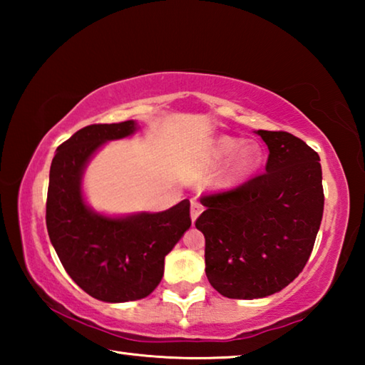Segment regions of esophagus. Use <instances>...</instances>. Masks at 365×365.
I'll use <instances>...</instances> for the list:
<instances>
[{
	"instance_id": "obj_1",
	"label": "esophagus",
	"mask_w": 365,
	"mask_h": 365,
	"mask_svg": "<svg viewBox=\"0 0 365 365\" xmlns=\"http://www.w3.org/2000/svg\"><path fill=\"white\" fill-rule=\"evenodd\" d=\"M202 212V206L200 205L197 201H191V209H190V215H191V220H196L200 217V214Z\"/></svg>"
}]
</instances>
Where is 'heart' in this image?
I'll list each match as a JSON object with an SVG mask.
<instances>
[{
  "label": "heart",
  "instance_id": "obj_1",
  "mask_svg": "<svg viewBox=\"0 0 365 365\" xmlns=\"http://www.w3.org/2000/svg\"><path fill=\"white\" fill-rule=\"evenodd\" d=\"M211 159L214 164H224L215 175V185L232 188L261 168L262 150L257 143L242 145L238 138L219 137L211 148Z\"/></svg>",
  "mask_w": 365,
  "mask_h": 365
}]
</instances>
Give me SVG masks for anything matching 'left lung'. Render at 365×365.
Returning a JSON list of instances; mask_svg holds the SVG:
<instances>
[{
  "instance_id": "left-lung-1",
  "label": "left lung",
  "mask_w": 365,
  "mask_h": 365,
  "mask_svg": "<svg viewBox=\"0 0 365 365\" xmlns=\"http://www.w3.org/2000/svg\"><path fill=\"white\" fill-rule=\"evenodd\" d=\"M269 148L262 175L201 197L206 275L232 299L265 298L304 269L324 214L319 154L288 132L257 130Z\"/></svg>"
}]
</instances>
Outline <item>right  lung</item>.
<instances>
[{
    "mask_svg": "<svg viewBox=\"0 0 365 365\" xmlns=\"http://www.w3.org/2000/svg\"><path fill=\"white\" fill-rule=\"evenodd\" d=\"M138 130L135 120L95 123L61 145L49 169L46 228L77 285L104 302L146 298L164 275V259L191 225L190 201L163 212L106 215L86 205L82 180L91 158Z\"/></svg>",
    "mask_w": 365,
    "mask_h": 365,
    "instance_id": "add662e5",
    "label": "right lung"
}]
</instances>
